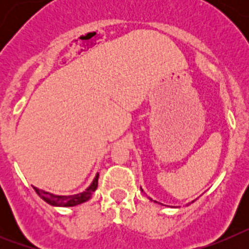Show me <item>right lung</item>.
<instances>
[{
  "instance_id": "1",
  "label": "right lung",
  "mask_w": 249,
  "mask_h": 249,
  "mask_svg": "<svg viewBox=\"0 0 249 249\" xmlns=\"http://www.w3.org/2000/svg\"><path fill=\"white\" fill-rule=\"evenodd\" d=\"M98 173L96 175V177H94L93 182L91 183V186L87 188V190L85 191V192L82 193H78V195H74V196H54L52 195V193H48V192H45V191L42 190H38V188H36V187H34L35 191L37 192V195L39 196V197H42L43 201H46L47 203H50L51 206H57V207H73V206H77V204L80 203H83V202L89 201V198H91L92 193L94 192V191L97 190V186H98Z\"/></svg>"
}]
</instances>
